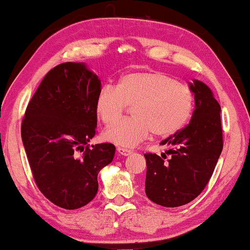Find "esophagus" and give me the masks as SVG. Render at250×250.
I'll return each instance as SVG.
<instances>
[{"label":"esophagus","mask_w":250,"mask_h":250,"mask_svg":"<svg viewBox=\"0 0 250 250\" xmlns=\"http://www.w3.org/2000/svg\"><path fill=\"white\" fill-rule=\"evenodd\" d=\"M117 152L122 156H128V155H131V153H132V150L121 148V146H119V148H117Z\"/></svg>","instance_id":"34e87169"}]
</instances>
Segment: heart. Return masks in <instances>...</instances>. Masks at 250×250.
Instances as JSON below:
<instances>
[{"label":"heart","mask_w":250,"mask_h":250,"mask_svg":"<svg viewBox=\"0 0 250 250\" xmlns=\"http://www.w3.org/2000/svg\"><path fill=\"white\" fill-rule=\"evenodd\" d=\"M132 107V118L108 127L105 141L131 148L153 133L159 138L175 134L189 121L193 93L186 84L158 70H139L119 78L117 85H105L95 100V114L104 125L118 121Z\"/></svg>","instance_id":"heart-1"}]
</instances>
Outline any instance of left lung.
<instances>
[{"mask_svg":"<svg viewBox=\"0 0 250 250\" xmlns=\"http://www.w3.org/2000/svg\"><path fill=\"white\" fill-rule=\"evenodd\" d=\"M194 111L189 125L160 142L169 146L162 157L146 153V194L164 207H179L203 192L223 149L221 107L203 82L190 83Z\"/></svg>","mask_w":250,"mask_h":250,"instance_id":"8db88e82","label":"left lung"}]
</instances>
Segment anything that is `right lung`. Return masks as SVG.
I'll return each mask as SVG.
<instances>
[{
    "label": "right lung",
    "instance_id": "add662e5",
    "mask_svg": "<svg viewBox=\"0 0 250 250\" xmlns=\"http://www.w3.org/2000/svg\"><path fill=\"white\" fill-rule=\"evenodd\" d=\"M100 91V80L85 63L58 64L41 82L22 119L21 139L36 186L64 209L93 199L99 172L114 159L111 143L87 145L95 135Z\"/></svg>",
    "mask_w": 250,
    "mask_h": 250
}]
</instances>
